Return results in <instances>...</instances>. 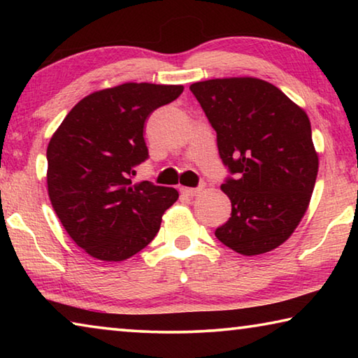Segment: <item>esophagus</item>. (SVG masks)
<instances>
[{"label":"esophagus","instance_id":"1","mask_svg":"<svg viewBox=\"0 0 358 358\" xmlns=\"http://www.w3.org/2000/svg\"><path fill=\"white\" fill-rule=\"evenodd\" d=\"M203 191V186H199V187H187V186H181L180 187V192L183 194L186 197H196L199 196Z\"/></svg>","mask_w":358,"mask_h":358}]
</instances>
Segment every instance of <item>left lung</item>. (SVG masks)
I'll list each match as a JSON object with an SVG mask.
<instances>
[{"instance_id": "1", "label": "left lung", "mask_w": 358, "mask_h": 358, "mask_svg": "<svg viewBox=\"0 0 358 358\" xmlns=\"http://www.w3.org/2000/svg\"><path fill=\"white\" fill-rule=\"evenodd\" d=\"M189 90L216 131L222 162L237 175L221 186L232 216L215 235L243 256L273 251L300 224L316 185L310 118L262 78H211Z\"/></svg>"}]
</instances>
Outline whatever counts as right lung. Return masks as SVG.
Here are the masks:
<instances>
[{"instance_id": "obj_1", "label": "right lung", "mask_w": 358, "mask_h": 358, "mask_svg": "<svg viewBox=\"0 0 358 358\" xmlns=\"http://www.w3.org/2000/svg\"><path fill=\"white\" fill-rule=\"evenodd\" d=\"M183 85L128 82L85 96L47 147L52 207L77 246L104 262L142 251L177 202L175 187L132 183L148 157L145 121L183 93Z\"/></svg>"}]
</instances>
